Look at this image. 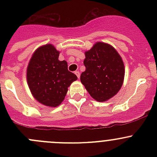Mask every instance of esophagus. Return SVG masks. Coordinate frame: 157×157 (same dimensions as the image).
<instances>
[{"label":"esophagus","mask_w":157,"mask_h":157,"mask_svg":"<svg viewBox=\"0 0 157 157\" xmlns=\"http://www.w3.org/2000/svg\"><path fill=\"white\" fill-rule=\"evenodd\" d=\"M74 74H75L76 75H77V77H78V78H80V72H79V71H75V72H74Z\"/></svg>","instance_id":"obj_1"}]
</instances>
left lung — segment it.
Returning <instances> with one entry per match:
<instances>
[{
    "mask_svg": "<svg viewBox=\"0 0 157 157\" xmlns=\"http://www.w3.org/2000/svg\"><path fill=\"white\" fill-rule=\"evenodd\" d=\"M86 71L80 81L90 96L98 102H105L121 89L124 77V66L119 54L112 45L96 42L85 52Z\"/></svg>",
    "mask_w": 157,
    "mask_h": 157,
    "instance_id": "obj_1",
    "label": "left lung"
}]
</instances>
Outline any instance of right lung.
<instances>
[{"mask_svg":"<svg viewBox=\"0 0 157 157\" xmlns=\"http://www.w3.org/2000/svg\"><path fill=\"white\" fill-rule=\"evenodd\" d=\"M60 52L51 44L39 47L33 53L27 67L26 77L32 94L40 103L58 106L67 88L77 77L67 69L66 61H59Z\"/></svg>","mask_w":157,"mask_h":157,"instance_id":"obj_1","label":"right lung"}]
</instances>
